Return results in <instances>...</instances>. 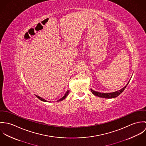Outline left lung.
Masks as SVG:
<instances>
[{
  "instance_id": "1",
  "label": "left lung",
  "mask_w": 146,
  "mask_h": 146,
  "mask_svg": "<svg viewBox=\"0 0 146 146\" xmlns=\"http://www.w3.org/2000/svg\"><path fill=\"white\" fill-rule=\"evenodd\" d=\"M129 82L126 84V85L123 88H122L121 89H120V90H119L118 91L115 92H112V93H100V92L94 91V90H92V89L90 90L92 91V93L94 95H95L96 96H98L99 97L104 98H115V97H117L118 96H119L125 90L126 86L127 85V84H129Z\"/></svg>"
}]
</instances>
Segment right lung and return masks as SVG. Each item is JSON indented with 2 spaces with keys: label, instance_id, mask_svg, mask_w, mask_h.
Masks as SVG:
<instances>
[{
  "label": "right lung",
  "instance_id": "add662e5",
  "mask_svg": "<svg viewBox=\"0 0 146 146\" xmlns=\"http://www.w3.org/2000/svg\"><path fill=\"white\" fill-rule=\"evenodd\" d=\"M69 92H70V90H68L67 92H66V93H65V94L64 95V96L62 97L61 99H60L59 100H58L57 101L58 102V101H62L63 100L64 98H66V97L68 96V93H69ZM36 96V97H38V98H39L40 100H41L42 101H44V102H47L45 100H44V99H43V98H42V97H39V96Z\"/></svg>",
  "mask_w": 146,
  "mask_h": 146
}]
</instances>
